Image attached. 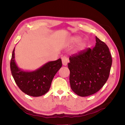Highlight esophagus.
Wrapping results in <instances>:
<instances>
[{
    "label": "esophagus",
    "instance_id": "esophagus-1",
    "mask_svg": "<svg viewBox=\"0 0 125 125\" xmlns=\"http://www.w3.org/2000/svg\"><path fill=\"white\" fill-rule=\"evenodd\" d=\"M62 65L64 66H66L67 65L68 62V59L67 57L66 56H63L62 57Z\"/></svg>",
    "mask_w": 125,
    "mask_h": 125
}]
</instances>
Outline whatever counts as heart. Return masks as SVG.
Instances as JSON below:
<instances>
[{"label":"heart","mask_w":125,"mask_h":125,"mask_svg":"<svg viewBox=\"0 0 125 125\" xmlns=\"http://www.w3.org/2000/svg\"><path fill=\"white\" fill-rule=\"evenodd\" d=\"M79 40V37H75L73 39V42H78ZM84 43L83 42H81L78 45V50H81V49H82L84 47Z\"/></svg>","instance_id":"1"}]
</instances>
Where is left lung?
<instances>
[{
    "label": "left lung",
    "instance_id": "1",
    "mask_svg": "<svg viewBox=\"0 0 125 125\" xmlns=\"http://www.w3.org/2000/svg\"><path fill=\"white\" fill-rule=\"evenodd\" d=\"M96 44L69 57L68 67L72 90L78 95L88 96L96 93L109 77L112 64L109 50L103 41L95 37Z\"/></svg>",
    "mask_w": 125,
    "mask_h": 125
}]
</instances>
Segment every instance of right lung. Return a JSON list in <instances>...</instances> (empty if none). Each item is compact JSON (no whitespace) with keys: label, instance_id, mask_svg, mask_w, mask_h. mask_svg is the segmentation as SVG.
I'll return each instance as SVG.
<instances>
[{"label":"right lung","instance_id":"obj_1","mask_svg":"<svg viewBox=\"0 0 125 125\" xmlns=\"http://www.w3.org/2000/svg\"><path fill=\"white\" fill-rule=\"evenodd\" d=\"M14 48L10 60L11 74L19 89L27 95L38 97L46 94L50 89L55 75L62 66L61 59L46 63L36 71H24L14 61Z\"/></svg>","mask_w":125,"mask_h":125}]
</instances>
